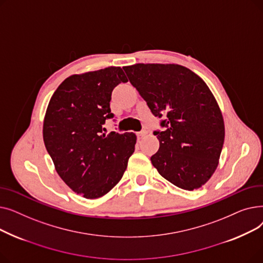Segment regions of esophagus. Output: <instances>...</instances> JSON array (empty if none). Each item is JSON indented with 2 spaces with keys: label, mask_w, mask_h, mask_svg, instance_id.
Wrapping results in <instances>:
<instances>
[{
  "label": "esophagus",
  "mask_w": 263,
  "mask_h": 263,
  "mask_svg": "<svg viewBox=\"0 0 263 263\" xmlns=\"http://www.w3.org/2000/svg\"><path fill=\"white\" fill-rule=\"evenodd\" d=\"M146 135H147V131L146 130H143L141 132H137V139L141 140V139H143V137H145Z\"/></svg>",
  "instance_id": "obj_1"
}]
</instances>
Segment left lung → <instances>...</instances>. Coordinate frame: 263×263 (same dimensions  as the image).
I'll list each match as a JSON object with an SVG mask.
<instances>
[{
  "label": "left lung",
  "instance_id": "left-lung-1",
  "mask_svg": "<svg viewBox=\"0 0 263 263\" xmlns=\"http://www.w3.org/2000/svg\"><path fill=\"white\" fill-rule=\"evenodd\" d=\"M164 131H156L158 153L150 158L159 174L176 186L193 191L214 174L225 139L222 112L204 81L177 64L123 67Z\"/></svg>",
  "mask_w": 263,
  "mask_h": 263
}]
</instances>
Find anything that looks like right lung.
<instances>
[{
    "label": "right lung",
    "mask_w": 263,
    "mask_h": 263,
    "mask_svg": "<svg viewBox=\"0 0 263 263\" xmlns=\"http://www.w3.org/2000/svg\"><path fill=\"white\" fill-rule=\"evenodd\" d=\"M128 79L120 67L72 74L62 82L48 104L43 135L55 171L77 194L99 198L123 176L134 153V133H103L114 115L113 89Z\"/></svg>",
    "instance_id": "add662e5"
}]
</instances>
